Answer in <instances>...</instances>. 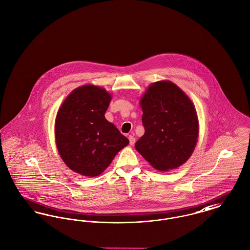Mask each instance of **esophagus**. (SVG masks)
I'll list each match as a JSON object with an SVG mask.
<instances>
[{
	"instance_id": "obj_1",
	"label": "esophagus",
	"mask_w": 250,
	"mask_h": 250,
	"mask_svg": "<svg viewBox=\"0 0 250 250\" xmlns=\"http://www.w3.org/2000/svg\"><path fill=\"white\" fill-rule=\"evenodd\" d=\"M129 141H130V144H131V145H133L134 142H135V138H134V136L132 135V134L129 135Z\"/></svg>"
}]
</instances>
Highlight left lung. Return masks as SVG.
I'll return each mask as SVG.
<instances>
[{
  "label": "left lung",
  "mask_w": 250,
  "mask_h": 250,
  "mask_svg": "<svg viewBox=\"0 0 250 250\" xmlns=\"http://www.w3.org/2000/svg\"><path fill=\"white\" fill-rule=\"evenodd\" d=\"M145 133L136 150L154 168L167 171L183 165L197 143L195 107L183 91L168 81L150 84L140 100Z\"/></svg>",
  "instance_id": "1"
}]
</instances>
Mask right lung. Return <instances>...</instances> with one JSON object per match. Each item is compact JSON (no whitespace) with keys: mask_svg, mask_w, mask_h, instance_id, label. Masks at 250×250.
Wrapping results in <instances>:
<instances>
[{"mask_svg":"<svg viewBox=\"0 0 250 250\" xmlns=\"http://www.w3.org/2000/svg\"><path fill=\"white\" fill-rule=\"evenodd\" d=\"M111 100L104 88L87 84L72 91L62 104L55 121V138L61 157L73 171L98 176L129 144L104 117Z\"/></svg>","mask_w":250,"mask_h":250,"instance_id":"right-lung-1","label":"right lung"}]
</instances>
